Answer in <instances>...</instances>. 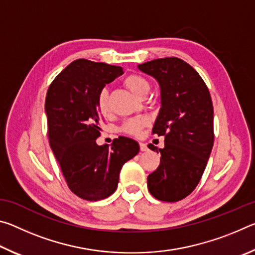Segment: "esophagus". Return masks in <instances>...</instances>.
Returning a JSON list of instances; mask_svg holds the SVG:
<instances>
[{"mask_svg":"<svg viewBox=\"0 0 255 255\" xmlns=\"http://www.w3.org/2000/svg\"><path fill=\"white\" fill-rule=\"evenodd\" d=\"M139 147H140L141 152H146V150H148L147 145H146L145 143H139Z\"/></svg>","mask_w":255,"mask_h":255,"instance_id":"1","label":"esophagus"}]
</instances>
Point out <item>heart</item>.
Listing matches in <instances>:
<instances>
[{
    "instance_id": "heart-1",
    "label": "heart",
    "mask_w": 255,
    "mask_h": 255,
    "mask_svg": "<svg viewBox=\"0 0 255 255\" xmlns=\"http://www.w3.org/2000/svg\"><path fill=\"white\" fill-rule=\"evenodd\" d=\"M125 85L127 86V89L133 96L138 98H140L145 93H148L149 91L148 81L145 77L137 74L127 76L126 80H125ZM97 106L102 115L106 116L109 114V96H108V91L106 89L101 90L100 93H99L97 98ZM146 124H147V122L144 118H131L124 124L123 130L127 133H130V135H138Z\"/></svg>"
}]
</instances>
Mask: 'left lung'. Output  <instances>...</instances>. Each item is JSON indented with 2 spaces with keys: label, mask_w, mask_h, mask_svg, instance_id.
<instances>
[{
  "label": "left lung",
  "mask_w": 255,
  "mask_h": 255,
  "mask_svg": "<svg viewBox=\"0 0 255 255\" xmlns=\"http://www.w3.org/2000/svg\"><path fill=\"white\" fill-rule=\"evenodd\" d=\"M138 70L154 77L161 90V109L153 132L164 136L156 170L147 178L154 198L167 202L183 199L202 176L214 145V108L209 90L195 68L176 57L139 64Z\"/></svg>",
  "instance_id": "8db88e82"
}]
</instances>
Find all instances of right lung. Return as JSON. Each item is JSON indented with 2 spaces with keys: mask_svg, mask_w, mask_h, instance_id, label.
<instances>
[{
  "mask_svg": "<svg viewBox=\"0 0 255 255\" xmlns=\"http://www.w3.org/2000/svg\"><path fill=\"white\" fill-rule=\"evenodd\" d=\"M120 66L76 59L56 76L47 91L45 111L49 144L73 192L84 200L105 199L116 191L125 163L139 152L120 136L99 146L102 117L97 98L106 84L123 75Z\"/></svg>",
  "mask_w": 255,
  "mask_h": 255,
  "instance_id": "add662e5",
  "label": "right lung"
}]
</instances>
